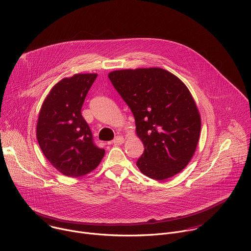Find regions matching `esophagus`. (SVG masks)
I'll list each match as a JSON object with an SVG mask.
<instances>
[{"instance_id":"obj_1","label":"esophagus","mask_w":251,"mask_h":251,"mask_svg":"<svg viewBox=\"0 0 251 251\" xmlns=\"http://www.w3.org/2000/svg\"><path fill=\"white\" fill-rule=\"evenodd\" d=\"M124 143V138L122 137V136H117V137H115L114 138V140H113V144L114 145H122Z\"/></svg>"}]
</instances>
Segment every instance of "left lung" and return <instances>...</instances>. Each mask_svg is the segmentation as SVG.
Wrapping results in <instances>:
<instances>
[{
	"label": "left lung",
	"instance_id": "8db88e82",
	"mask_svg": "<svg viewBox=\"0 0 251 251\" xmlns=\"http://www.w3.org/2000/svg\"><path fill=\"white\" fill-rule=\"evenodd\" d=\"M110 81L130 107L144 153L136 165L162 181L184 170L201 134V115L186 84L160 67L114 70Z\"/></svg>",
	"mask_w": 251,
	"mask_h": 251
}]
</instances>
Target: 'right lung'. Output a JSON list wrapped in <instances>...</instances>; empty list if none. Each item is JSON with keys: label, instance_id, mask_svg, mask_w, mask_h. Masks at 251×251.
<instances>
[{"label": "right lung", "instance_id": "add662e5", "mask_svg": "<svg viewBox=\"0 0 251 251\" xmlns=\"http://www.w3.org/2000/svg\"><path fill=\"white\" fill-rule=\"evenodd\" d=\"M96 74H76L58 81L46 97L37 124L39 145L59 173L87 175L100 164L105 150L94 145L81 107Z\"/></svg>", "mask_w": 251, "mask_h": 251}]
</instances>
